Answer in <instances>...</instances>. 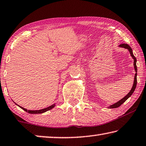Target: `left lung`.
<instances>
[{"label":"left lung","instance_id":"1","mask_svg":"<svg viewBox=\"0 0 146 146\" xmlns=\"http://www.w3.org/2000/svg\"><path fill=\"white\" fill-rule=\"evenodd\" d=\"M119 47H123L125 48H127V49L129 50V52H130V54H131V56L133 57V58L134 59V68H135L136 73H135V80H134L133 86V87H132L131 91L129 92V93L127 94V95H126V96H125L123 99H121V100L119 101L118 102L115 103V104H114V105L110 106H109L110 108H117V107H119L120 105H121L122 104H123L125 102V101L127 99L129 98V97H131V95L133 94V92H134V91H135V88H136V84H137V78H136V76H137V73H137V67H136V59L135 56L133 55L132 48H131L130 46H129V45H127V44H125V43L121 44V45H119Z\"/></svg>","mask_w":146,"mask_h":146}]
</instances>
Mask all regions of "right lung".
Returning <instances> with one entry per match:
<instances>
[{"mask_svg": "<svg viewBox=\"0 0 146 146\" xmlns=\"http://www.w3.org/2000/svg\"><path fill=\"white\" fill-rule=\"evenodd\" d=\"M19 106V105H18ZM55 106V105H52L51 106H48L47 108H43V109H41V110H27L26 108H24L21 107V106H19L21 108H22L23 110H24L25 111H26L28 113H30V114H41V113H43V112H47V111L49 110L50 109H52V108H54V106Z\"/></svg>", "mask_w": 146, "mask_h": 146, "instance_id": "obj_1", "label": "right lung"}]
</instances>
